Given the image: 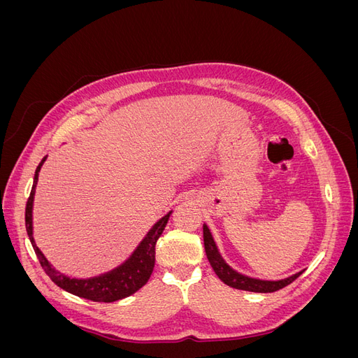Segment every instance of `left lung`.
I'll return each instance as SVG.
<instances>
[{
  "label": "left lung",
  "mask_w": 358,
  "mask_h": 358,
  "mask_svg": "<svg viewBox=\"0 0 358 358\" xmlns=\"http://www.w3.org/2000/svg\"><path fill=\"white\" fill-rule=\"evenodd\" d=\"M203 239H204L206 255H208L212 268L215 270V273L218 275V278L222 280V282L229 287H233L237 289H245V291H252V292H275L280 288L289 285L292 280H296L303 273L301 270L299 273H294L285 279H278V280L251 278L237 272V270H234L229 263L225 262L220 252L218 246H216L213 241V236L209 230V227L206 224H203Z\"/></svg>",
  "instance_id": "1"
}]
</instances>
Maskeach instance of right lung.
<instances>
[{
  "mask_svg": "<svg viewBox=\"0 0 358 358\" xmlns=\"http://www.w3.org/2000/svg\"><path fill=\"white\" fill-rule=\"evenodd\" d=\"M48 157L41 159L38 164L36 175H34V183H32V189L29 194V199L27 201L25 209V225L27 233L31 241L32 248L37 254L38 262L41 267L45 268L46 275L55 282L59 288L66 289L74 296H79L83 299H88L92 301H104L110 303L125 299L128 296L134 294L136 291L142 288L152 275L154 266H155V245L159 239V236L164 231L166 225L169 222V218L173 210H170L167 215L162 216L159 221H157L152 229L148 231V234L143 237V241L138 243V246L134 249V252L129 255L122 264L109 270V272L101 273L99 276L92 278H70L64 273L55 270L52 264L48 262V258L43 255V252L36 245L34 236H32V204H34V196H36V187L38 182V173L41 170L43 162L46 161Z\"/></svg>",
  "mask_w": 358,
  "mask_h": 358,
  "instance_id": "1",
  "label": "right lung"
}]
</instances>
